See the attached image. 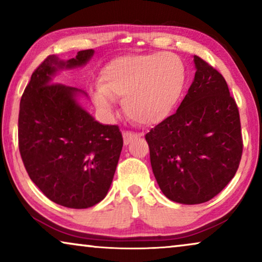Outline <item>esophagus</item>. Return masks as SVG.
I'll return each instance as SVG.
<instances>
[{
	"mask_svg": "<svg viewBox=\"0 0 262 262\" xmlns=\"http://www.w3.org/2000/svg\"><path fill=\"white\" fill-rule=\"evenodd\" d=\"M123 137H124V144L128 145L132 141H134V139L138 138L139 135L135 134V132H131V131H124L123 132Z\"/></svg>",
	"mask_w": 262,
	"mask_h": 262,
	"instance_id": "obj_1",
	"label": "esophagus"
}]
</instances>
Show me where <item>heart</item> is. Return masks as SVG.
I'll return each instance as SVG.
<instances>
[{
  "label": "heart",
  "mask_w": 262,
  "mask_h": 262,
  "mask_svg": "<svg viewBox=\"0 0 262 262\" xmlns=\"http://www.w3.org/2000/svg\"><path fill=\"white\" fill-rule=\"evenodd\" d=\"M185 82L184 63L173 53L120 56L102 68L93 98L103 111H111L114 99L123 98L128 119L155 125L174 110Z\"/></svg>",
  "instance_id": "heart-1"
}]
</instances>
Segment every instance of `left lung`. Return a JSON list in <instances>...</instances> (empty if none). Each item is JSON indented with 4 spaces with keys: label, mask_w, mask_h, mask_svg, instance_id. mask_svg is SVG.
I'll use <instances>...</instances> for the list:
<instances>
[{
    "label": "left lung",
    "mask_w": 262,
    "mask_h": 262,
    "mask_svg": "<svg viewBox=\"0 0 262 262\" xmlns=\"http://www.w3.org/2000/svg\"><path fill=\"white\" fill-rule=\"evenodd\" d=\"M194 63L177 113L145 135L161 191L187 205L216 196L235 177L243 150L238 107L224 77L198 56Z\"/></svg>",
    "instance_id": "1"
}]
</instances>
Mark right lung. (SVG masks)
Wrapping results in <instances>:
<instances>
[{"label":"right lung","instance_id":"add662e5","mask_svg":"<svg viewBox=\"0 0 262 262\" xmlns=\"http://www.w3.org/2000/svg\"><path fill=\"white\" fill-rule=\"evenodd\" d=\"M93 50L67 62L51 55L21 96L19 150L28 177L53 203L87 209L105 198L123 148L118 125H102L76 101L80 91L51 83L58 69L85 64Z\"/></svg>","mask_w":262,"mask_h":262}]
</instances>
